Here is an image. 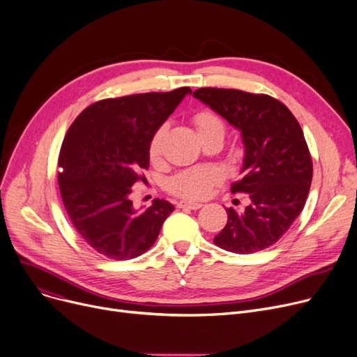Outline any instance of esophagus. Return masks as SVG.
<instances>
[{"instance_id":"1","label":"esophagus","mask_w":357,"mask_h":357,"mask_svg":"<svg viewBox=\"0 0 357 357\" xmlns=\"http://www.w3.org/2000/svg\"><path fill=\"white\" fill-rule=\"evenodd\" d=\"M202 204L199 202H190V201H181L178 202V208H188V210H199Z\"/></svg>"}]
</instances>
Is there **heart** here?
I'll use <instances>...</instances> for the list:
<instances>
[{"label": "heart", "instance_id": "1", "mask_svg": "<svg viewBox=\"0 0 357 357\" xmlns=\"http://www.w3.org/2000/svg\"><path fill=\"white\" fill-rule=\"evenodd\" d=\"M194 124L201 139L211 136H224L226 124L217 112L211 109H202L194 117ZM167 133V124H160L149 140L147 153L152 163H160L163 158V143ZM222 181L220 169L214 166L190 167L175 174L167 181V191L183 199H204L207 198L214 186Z\"/></svg>", "mask_w": 357, "mask_h": 357}]
</instances>
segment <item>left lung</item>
<instances>
[{
	"label": "left lung",
	"mask_w": 357,
	"mask_h": 357,
	"mask_svg": "<svg viewBox=\"0 0 357 357\" xmlns=\"http://www.w3.org/2000/svg\"><path fill=\"white\" fill-rule=\"evenodd\" d=\"M194 97L241 131L246 146L240 181L233 194H248L243 211L227 208V224L214 243L227 252L249 255L282 237L301 214L312 181V159L303 128L289 108L266 93L199 88Z\"/></svg>",
	"instance_id": "left-lung-1"
}]
</instances>
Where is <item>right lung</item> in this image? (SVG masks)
<instances>
[{"label": "right lung", "instance_id": "add662e5", "mask_svg": "<svg viewBox=\"0 0 357 357\" xmlns=\"http://www.w3.org/2000/svg\"><path fill=\"white\" fill-rule=\"evenodd\" d=\"M191 88L107 98L88 105L70 124L59 153V190L75 230L97 253L135 259L153 246L175 207L156 198L133 208L131 186L144 181L147 146Z\"/></svg>", "mask_w": 357, "mask_h": 357}]
</instances>
